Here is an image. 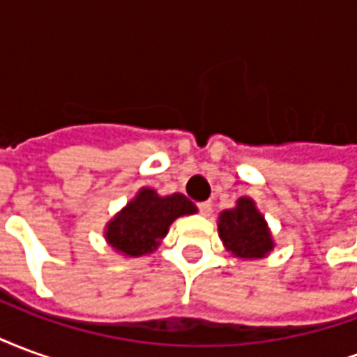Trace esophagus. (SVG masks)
<instances>
[{"instance_id": "esophagus-1", "label": "esophagus", "mask_w": 357, "mask_h": 357, "mask_svg": "<svg viewBox=\"0 0 357 357\" xmlns=\"http://www.w3.org/2000/svg\"><path fill=\"white\" fill-rule=\"evenodd\" d=\"M199 210H201L202 216H210V214H212V204H210V202H201V204H199Z\"/></svg>"}]
</instances>
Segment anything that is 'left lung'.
Returning <instances> with one entry per match:
<instances>
[{
    "mask_svg": "<svg viewBox=\"0 0 357 357\" xmlns=\"http://www.w3.org/2000/svg\"><path fill=\"white\" fill-rule=\"evenodd\" d=\"M218 233L225 250L237 260H262L275 248L268 222L250 197H241L233 208L220 212Z\"/></svg>",
    "mask_w": 357,
    "mask_h": 357,
    "instance_id": "8db88e82",
    "label": "left lung"
}]
</instances>
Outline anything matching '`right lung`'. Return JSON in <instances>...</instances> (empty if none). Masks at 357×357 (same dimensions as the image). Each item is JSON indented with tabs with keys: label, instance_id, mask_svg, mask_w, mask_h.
Listing matches in <instances>:
<instances>
[{
	"label": "right lung",
	"instance_id": "obj_1",
	"mask_svg": "<svg viewBox=\"0 0 357 357\" xmlns=\"http://www.w3.org/2000/svg\"><path fill=\"white\" fill-rule=\"evenodd\" d=\"M197 206L185 195H158L141 187L132 201L105 225V241L114 252L137 258L155 252L168 235L170 225L181 216L195 214Z\"/></svg>",
	"mask_w": 357,
	"mask_h": 357
}]
</instances>
